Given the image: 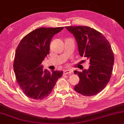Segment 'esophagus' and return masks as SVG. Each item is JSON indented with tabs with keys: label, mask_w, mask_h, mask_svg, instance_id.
<instances>
[{
	"label": "esophagus",
	"mask_w": 124,
	"mask_h": 124,
	"mask_svg": "<svg viewBox=\"0 0 124 124\" xmlns=\"http://www.w3.org/2000/svg\"><path fill=\"white\" fill-rule=\"evenodd\" d=\"M72 73V71L70 70H66L63 71V74H70Z\"/></svg>",
	"instance_id": "1"
}]
</instances>
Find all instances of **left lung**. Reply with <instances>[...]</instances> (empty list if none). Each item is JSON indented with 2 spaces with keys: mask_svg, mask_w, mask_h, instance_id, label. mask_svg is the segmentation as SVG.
Masks as SVG:
<instances>
[{
  "mask_svg": "<svg viewBox=\"0 0 124 124\" xmlns=\"http://www.w3.org/2000/svg\"><path fill=\"white\" fill-rule=\"evenodd\" d=\"M65 27L76 38L80 56L90 61L89 69L82 72L74 71L79 78L74 90L84 96L95 95L106 87L110 79L114 62L111 47L103 34L91 27Z\"/></svg>",
  "mask_w": 124,
  "mask_h": 124,
  "instance_id": "1",
  "label": "left lung"
}]
</instances>
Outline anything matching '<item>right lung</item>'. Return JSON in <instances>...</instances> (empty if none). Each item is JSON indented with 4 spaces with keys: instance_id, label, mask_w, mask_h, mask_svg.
I'll return each mask as SVG.
<instances>
[{
    "instance_id": "1",
    "label": "right lung",
    "mask_w": 124,
    "mask_h": 124,
    "mask_svg": "<svg viewBox=\"0 0 124 124\" xmlns=\"http://www.w3.org/2000/svg\"><path fill=\"white\" fill-rule=\"evenodd\" d=\"M63 27H40L26 35L15 51L14 70L17 83L27 97L44 99L51 93L63 71L43 70L41 63L50 53V44L54 35Z\"/></svg>"
}]
</instances>
